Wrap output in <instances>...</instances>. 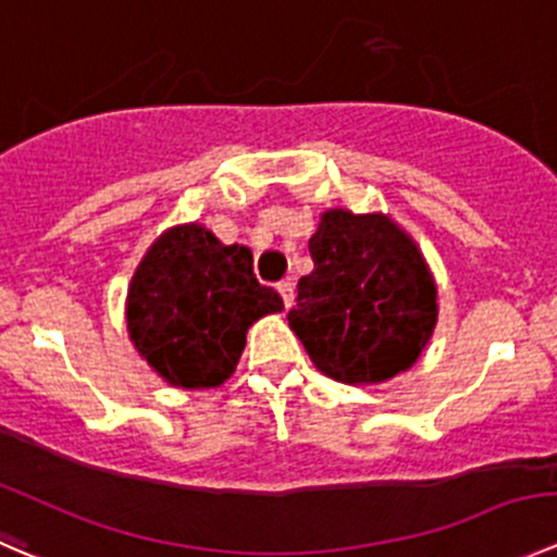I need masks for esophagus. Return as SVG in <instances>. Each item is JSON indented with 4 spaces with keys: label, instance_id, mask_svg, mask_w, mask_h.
Masks as SVG:
<instances>
[{
    "label": "esophagus",
    "instance_id": "34e87169",
    "mask_svg": "<svg viewBox=\"0 0 557 557\" xmlns=\"http://www.w3.org/2000/svg\"><path fill=\"white\" fill-rule=\"evenodd\" d=\"M278 295L281 300H284V306L292 308V302H295V284H292L289 278L278 281Z\"/></svg>",
    "mask_w": 557,
    "mask_h": 557
}]
</instances>
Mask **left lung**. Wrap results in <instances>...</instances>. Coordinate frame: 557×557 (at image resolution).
<instances>
[{
  "mask_svg": "<svg viewBox=\"0 0 557 557\" xmlns=\"http://www.w3.org/2000/svg\"><path fill=\"white\" fill-rule=\"evenodd\" d=\"M289 327L324 376L379 384L409 371L438 319L436 281L414 240L384 213L330 208L308 240Z\"/></svg>",
  "mask_w": 557,
  "mask_h": 557,
  "instance_id": "1",
  "label": "left lung"
}]
</instances>
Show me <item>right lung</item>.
<instances>
[{"mask_svg":"<svg viewBox=\"0 0 557 557\" xmlns=\"http://www.w3.org/2000/svg\"><path fill=\"white\" fill-rule=\"evenodd\" d=\"M284 300L260 284L246 246L200 224L159 235L132 276L126 330L143 360L173 387H219L233 376L246 330Z\"/></svg>","mask_w":557,"mask_h":557,"instance_id":"add662e5","label":"right lung"}]
</instances>
